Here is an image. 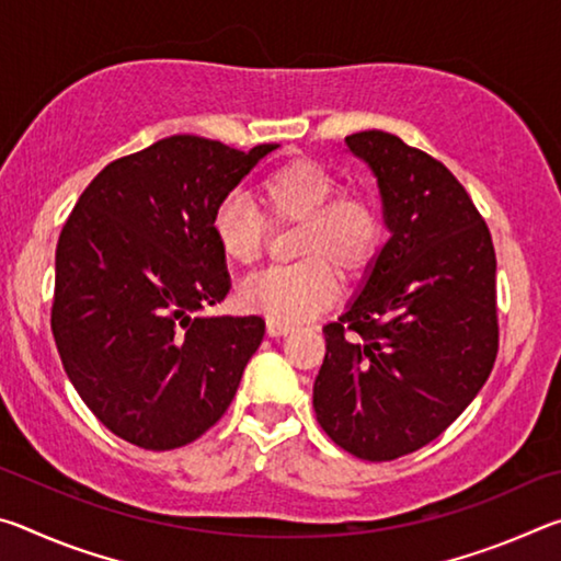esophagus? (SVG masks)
Returning <instances> with one entry per match:
<instances>
[{
  "instance_id": "obj_1",
  "label": "esophagus",
  "mask_w": 561,
  "mask_h": 561,
  "mask_svg": "<svg viewBox=\"0 0 561 561\" xmlns=\"http://www.w3.org/2000/svg\"><path fill=\"white\" fill-rule=\"evenodd\" d=\"M289 331H291V327H289V324H282V321H274V319H270V321H267V334H270V336H274V339L287 336Z\"/></svg>"
}]
</instances>
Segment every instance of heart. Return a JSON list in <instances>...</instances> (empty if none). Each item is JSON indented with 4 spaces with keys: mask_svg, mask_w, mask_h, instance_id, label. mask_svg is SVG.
I'll use <instances>...</instances> for the list:
<instances>
[{
    "mask_svg": "<svg viewBox=\"0 0 561 561\" xmlns=\"http://www.w3.org/2000/svg\"><path fill=\"white\" fill-rule=\"evenodd\" d=\"M339 180L314 160H289L257 183L259 215L244 195L230 193L215 205L210 234L222 260L252 267L264 252L272 225H299L294 254L301 262L247 279L237 297L250 311L297 324L324 311L339 294V272L356 279L374 267L386 244V217L376 197L360 190L336 193Z\"/></svg>",
    "mask_w": 561,
    "mask_h": 561,
    "instance_id": "1",
    "label": "heart"
}]
</instances>
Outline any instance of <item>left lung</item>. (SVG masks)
Segmentation results:
<instances>
[{"instance_id": "obj_1", "label": "left lung", "mask_w": 561, "mask_h": 561, "mask_svg": "<svg viewBox=\"0 0 561 561\" xmlns=\"http://www.w3.org/2000/svg\"><path fill=\"white\" fill-rule=\"evenodd\" d=\"M381 190L391 237L358 297L324 327L314 411L339 448L396 460L448 428L495 366V247L448 168L393 133L346 136Z\"/></svg>"}]
</instances>
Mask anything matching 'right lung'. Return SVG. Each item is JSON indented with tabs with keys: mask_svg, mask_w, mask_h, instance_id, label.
Segmentation results:
<instances>
[{
	"mask_svg": "<svg viewBox=\"0 0 561 561\" xmlns=\"http://www.w3.org/2000/svg\"><path fill=\"white\" fill-rule=\"evenodd\" d=\"M274 148L163 138L103 168L64 225L56 348L93 415L138 448H183L213 428L262 344V317L193 314L230 291L215 205Z\"/></svg>",
	"mask_w": 561,
	"mask_h": 561,
	"instance_id": "1",
	"label": "right lung"
}]
</instances>
